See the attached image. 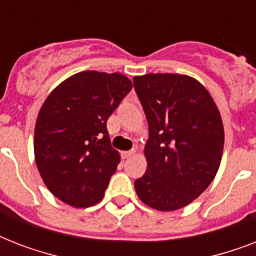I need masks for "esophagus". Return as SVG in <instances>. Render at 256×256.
<instances>
[{"label":"esophagus","instance_id":"1","mask_svg":"<svg viewBox=\"0 0 256 256\" xmlns=\"http://www.w3.org/2000/svg\"><path fill=\"white\" fill-rule=\"evenodd\" d=\"M134 152H136V150H130V152H120V156H122L124 160H126V158H128V156H132Z\"/></svg>","mask_w":256,"mask_h":256}]
</instances>
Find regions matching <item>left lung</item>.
I'll use <instances>...</instances> for the list:
<instances>
[{
  "mask_svg": "<svg viewBox=\"0 0 256 256\" xmlns=\"http://www.w3.org/2000/svg\"><path fill=\"white\" fill-rule=\"evenodd\" d=\"M134 88L148 124V168L134 182L144 204L174 211L190 204L218 172L224 130L212 96L183 74L134 77Z\"/></svg>",
  "mask_w": 256,
  "mask_h": 256,
  "instance_id": "obj_1",
  "label": "left lung"
}]
</instances>
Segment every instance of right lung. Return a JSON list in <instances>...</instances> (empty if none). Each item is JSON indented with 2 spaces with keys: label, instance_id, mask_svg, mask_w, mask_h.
I'll use <instances>...</instances> for the list:
<instances>
[{
  "label": "right lung",
  "instance_id": "obj_1",
  "mask_svg": "<svg viewBox=\"0 0 256 256\" xmlns=\"http://www.w3.org/2000/svg\"><path fill=\"white\" fill-rule=\"evenodd\" d=\"M132 88L120 73L81 72L61 82L46 98L34 130V156L44 183L73 207L104 198L120 164L106 120Z\"/></svg>",
  "mask_w": 256,
  "mask_h": 256
}]
</instances>
